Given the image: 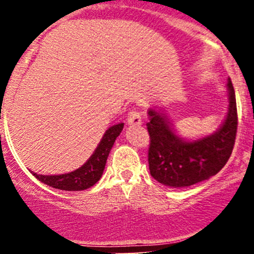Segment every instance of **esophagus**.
I'll list each match as a JSON object with an SVG mask.
<instances>
[{
    "label": "esophagus",
    "instance_id": "obj_1",
    "mask_svg": "<svg viewBox=\"0 0 254 254\" xmlns=\"http://www.w3.org/2000/svg\"><path fill=\"white\" fill-rule=\"evenodd\" d=\"M141 124L142 119L139 113L136 112V111H131L129 113V117H127V125H130V127H138Z\"/></svg>",
    "mask_w": 254,
    "mask_h": 254
}]
</instances>
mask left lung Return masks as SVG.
<instances>
[{"label":"left lung","instance_id":"8db88e82","mask_svg":"<svg viewBox=\"0 0 254 254\" xmlns=\"http://www.w3.org/2000/svg\"><path fill=\"white\" fill-rule=\"evenodd\" d=\"M226 87L228 110L222 124L214 132L196 138L180 135L162 107H149L148 161L154 179L168 188H188L222 170L234 147L238 127L237 100L229 77Z\"/></svg>","mask_w":254,"mask_h":254}]
</instances>
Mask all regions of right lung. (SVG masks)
I'll return each instance as SVG.
<instances>
[{"label":"right lung","mask_w":254,"mask_h":254,"mask_svg":"<svg viewBox=\"0 0 254 254\" xmlns=\"http://www.w3.org/2000/svg\"><path fill=\"white\" fill-rule=\"evenodd\" d=\"M123 127L124 123H118L110 127L109 129L105 131L103 138L99 142L98 147L93 151L89 159L75 171L64 174H52V176L38 174L32 171L31 173L39 182L46 184V185L51 186L54 189H58V190L82 191L92 188L95 183L100 180L101 176H103L110 151L112 149L113 144H115L116 138L123 130Z\"/></svg>","instance_id":"obj_1"}]
</instances>
